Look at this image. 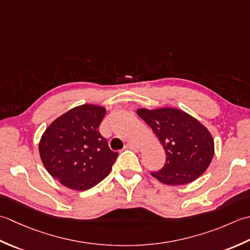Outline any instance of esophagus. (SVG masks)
I'll return each mask as SVG.
<instances>
[{"label": "esophagus", "instance_id": "1", "mask_svg": "<svg viewBox=\"0 0 250 250\" xmlns=\"http://www.w3.org/2000/svg\"><path fill=\"white\" fill-rule=\"evenodd\" d=\"M125 149H128V150L137 152V151H138V146H136L135 145H132V144H127L125 146Z\"/></svg>", "mask_w": 250, "mask_h": 250}]
</instances>
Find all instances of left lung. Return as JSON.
Segmentation results:
<instances>
[{
  "instance_id": "8db88e82",
  "label": "left lung",
  "mask_w": 250,
  "mask_h": 250,
  "mask_svg": "<svg viewBox=\"0 0 250 250\" xmlns=\"http://www.w3.org/2000/svg\"><path fill=\"white\" fill-rule=\"evenodd\" d=\"M164 147L166 164L151 172L167 186H181L196 180L210 165L215 142L205 126L187 112L176 108L137 110Z\"/></svg>"
}]
</instances>
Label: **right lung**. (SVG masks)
<instances>
[{"label": "right lung", "instance_id": "right-lung-1", "mask_svg": "<svg viewBox=\"0 0 250 250\" xmlns=\"http://www.w3.org/2000/svg\"><path fill=\"white\" fill-rule=\"evenodd\" d=\"M105 112L101 105H78L58 116L41 137L39 152L45 168L69 189L88 190L110 174L119 154L99 132Z\"/></svg>", "mask_w": 250, "mask_h": 250}]
</instances>
